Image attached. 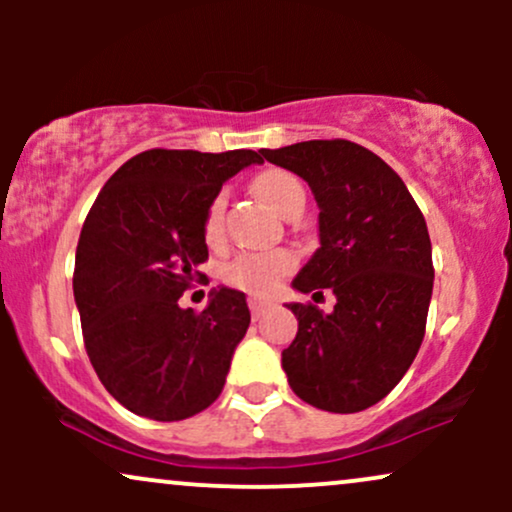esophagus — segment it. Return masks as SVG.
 <instances>
[{
    "instance_id": "esophagus-1",
    "label": "esophagus",
    "mask_w": 512,
    "mask_h": 512,
    "mask_svg": "<svg viewBox=\"0 0 512 512\" xmlns=\"http://www.w3.org/2000/svg\"><path fill=\"white\" fill-rule=\"evenodd\" d=\"M248 305H250V313L255 320H260V315L269 308V303L262 301V298H248Z\"/></svg>"
}]
</instances>
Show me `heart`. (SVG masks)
Listing matches in <instances>:
<instances>
[{
    "instance_id": "b5f03b06",
    "label": "heart",
    "mask_w": 512,
    "mask_h": 512,
    "mask_svg": "<svg viewBox=\"0 0 512 512\" xmlns=\"http://www.w3.org/2000/svg\"><path fill=\"white\" fill-rule=\"evenodd\" d=\"M252 190L255 195L267 204L276 214L284 216L293 207V202L305 199V190L301 180L284 168H267L252 180ZM226 197L216 195L204 211L202 221V238L211 250H219L226 240ZM296 267V255L291 250H269V252H245L231 260L223 269V281L233 289L255 293L264 296L272 293L281 284L286 274L293 272Z\"/></svg>"
}]
</instances>
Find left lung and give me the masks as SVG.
<instances>
[{"instance_id": "8db88e82", "label": "left lung", "mask_w": 512, "mask_h": 512, "mask_svg": "<svg viewBox=\"0 0 512 512\" xmlns=\"http://www.w3.org/2000/svg\"><path fill=\"white\" fill-rule=\"evenodd\" d=\"M262 156L301 175L320 207V248L293 289L337 296L330 315L289 303L298 334L281 351V366L291 390L334 414L373 407L424 342L433 293L424 214L383 158L346 139L262 149Z\"/></svg>"}]
</instances>
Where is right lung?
I'll list each match as a JSON object with an SVG mask.
<instances>
[{
	"instance_id": "right-lung-1",
	"label": "right lung",
	"mask_w": 512,
	"mask_h": 512,
	"mask_svg": "<svg viewBox=\"0 0 512 512\" xmlns=\"http://www.w3.org/2000/svg\"><path fill=\"white\" fill-rule=\"evenodd\" d=\"M250 163H262L250 149L142 151L88 211L74 264L84 346L105 390L134 414L182 421L221 395L250 325L245 293L214 289L202 313L178 301L207 279L204 211Z\"/></svg>"
}]
</instances>
